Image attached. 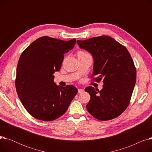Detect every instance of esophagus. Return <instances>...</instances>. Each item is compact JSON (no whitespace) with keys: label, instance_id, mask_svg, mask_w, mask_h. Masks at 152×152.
Here are the masks:
<instances>
[{"label":"esophagus","instance_id":"34e87169","mask_svg":"<svg viewBox=\"0 0 152 152\" xmlns=\"http://www.w3.org/2000/svg\"><path fill=\"white\" fill-rule=\"evenodd\" d=\"M84 92V89H78V93L79 94H82Z\"/></svg>","mask_w":152,"mask_h":152}]
</instances>
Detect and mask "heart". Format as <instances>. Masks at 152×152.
<instances>
[{
    "label": "heart",
    "mask_w": 152,
    "mask_h": 152,
    "mask_svg": "<svg viewBox=\"0 0 152 152\" xmlns=\"http://www.w3.org/2000/svg\"><path fill=\"white\" fill-rule=\"evenodd\" d=\"M86 53H86V52H79V53H78V55H79V54H86Z\"/></svg>",
    "instance_id": "1"
}]
</instances>
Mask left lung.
<instances>
[{
    "label": "left lung",
    "mask_w": 152,
    "mask_h": 152,
    "mask_svg": "<svg viewBox=\"0 0 152 152\" xmlns=\"http://www.w3.org/2000/svg\"><path fill=\"white\" fill-rule=\"evenodd\" d=\"M82 49L89 52L94 59L95 79L104 83L101 91L89 86L85 91L91 95L86 105L94 118L102 121L120 115L129 104L136 82L135 69L131 56L126 48L108 36L77 41Z\"/></svg>",
    "instance_id": "left-lung-1"
}]
</instances>
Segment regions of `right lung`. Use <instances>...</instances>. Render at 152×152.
<instances>
[{"label":"right lung","instance_id":"add662e5","mask_svg":"<svg viewBox=\"0 0 152 152\" xmlns=\"http://www.w3.org/2000/svg\"><path fill=\"white\" fill-rule=\"evenodd\" d=\"M75 44V39L65 41L44 36L21 53L17 68L16 89L23 105L34 118L55 120L66 112L76 95L75 86H57L53 75L60 69L64 54Z\"/></svg>","mask_w":152,"mask_h":152}]
</instances>
